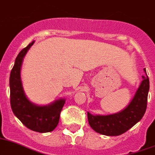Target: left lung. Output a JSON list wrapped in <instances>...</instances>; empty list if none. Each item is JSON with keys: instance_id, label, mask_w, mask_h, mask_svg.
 I'll use <instances>...</instances> for the list:
<instances>
[{"instance_id": "left-lung-1", "label": "left lung", "mask_w": 155, "mask_h": 155, "mask_svg": "<svg viewBox=\"0 0 155 155\" xmlns=\"http://www.w3.org/2000/svg\"><path fill=\"white\" fill-rule=\"evenodd\" d=\"M143 75L138 89L125 109L109 115H92L88 112V123L96 133L105 136H119L130 129L143 117L147 104L150 82L147 74Z\"/></svg>"}]
</instances>
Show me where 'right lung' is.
<instances>
[{
  "instance_id": "1",
  "label": "right lung",
  "mask_w": 155,
  "mask_h": 155,
  "mask_svg": "<svg viewBox=\"0 0 155 155\" xmlns=\"http://www.w3.org/2000/svg\"><path fill=\"white\" fill-rule=\"evenodd\" d=\"M34 43V41L29 44L15 59L9 78L10 102L14 114L26 128L38 133H48L57 126L66 100L59 99L48 105L38 106L26 96L21 81V67L23 58Z\"/></svg>"
}]
</instances>
